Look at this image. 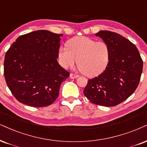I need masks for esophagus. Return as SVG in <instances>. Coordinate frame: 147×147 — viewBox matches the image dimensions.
Masks as SVG:
<instances>
[{
    "mask_svg": "<svg viewBox=\"0 0 147 147\" xmlns=\"http://www.w3.org/2000/svg\"><path fill=\"white\" fill-rule=\"evenodd\" d=\"M78 76H79L78 75H76V74H70V78L71 79L77 78H78Z\"/></svg>",
    "mask_w": 147,
    "mask_h": 147,
    "instance_id": "1",
    "label": "esophagus"
}]
</instances>
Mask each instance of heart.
Returning <instances> with one entry per match:
<instances>
[{
	"mask_svg": "<svg viewBox=\"0 0 147 147\" xmlns=\"http://www.w3.org/2000/svg\"><path fill=\"white\" fill-rule=\"evenodd\" d=\"M110 57L107 43L87 37L72 38L67 46H61L58 52L59 63L63 68L71 67L77 62L81 71L89 77L102 73L109 63Z\"/></svg>",
	"mask_w": 147,
	"mask_h": 147,
	"instance_id": "b5f03b06",
	"label": "heart"
}]
</instances>
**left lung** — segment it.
<instances>
[{
  "label": "left lung",
  "instance_id": "1",
  "mask_svg": "<svg viewBox=\"0 0 147 147\" xmlns=\"http://www.w3.org/2000/svg\"><path fill=\"white\" fill-rule=\"evenodd\" d=\"M95 35L109 46L110 61L103 73L88 80L84 95L94 104L115 106L136 89L143 61L136 46L122 35L108 30H101Z\"/></svg>",
  "mask_w": 147,
  "mask_h": 147
}]
</instances>
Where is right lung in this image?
Listing matches in <instances>:
<instances>
[{
	"label": "right lung",
	"mask_w": 147,
	"mask_h": 147,
	"mask_svg": "<svg viewBox=\"0 0 147 147\" xmlns=\"http://www.w3.org/2000/svg\"><path fill=\"white\" fill-rule=\"evenodd\" d=\"M63 34L39 30L20 36L5 54L7 84L19 102L29 106L52 104L69 73L57 62Z\"/></svg>",
	"instance_id": "add662e5"
}]
</instances>
